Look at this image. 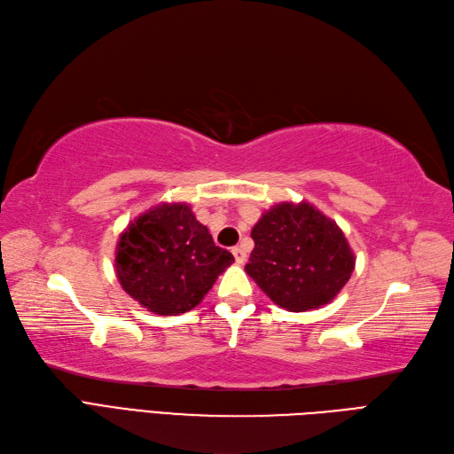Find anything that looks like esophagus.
Listing matches in <instances>:
<instances>
[{
  "label": "esophagus",
  "mask_w": 454,
  "mask_h": 454,
  "mask_svg": "<svg viewBox=\"0 0 454 454\" xmlns=\"http://www.w3.org/2000/svg\"><path fill=\"white\" fill-rule=\"evenodd\" d=\"M232 255H234V259H237L239 264H242L246 261V252H244L242 247H239V246L232 247Z\"/></svg>",
  "instance_id": "34e87169"
}]
</instances>
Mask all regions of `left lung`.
Masks as SVG:
<instances>
[{
  "mask_svg": "<svg viewBox=\"0 0 454 454\" xmlns=\"http://www.w3.org/2000/svg\"><path fill=\"white\" fill-rule=\"evenodd\" d=\"M255 247L246 272L289 311L331 302L348 284L355 255L341 229L309 202H281L252 229Z\"/></svg>",
  "mask_w": 454,
  "mask_h": 454,
  "instance_id": "8db88e82",
  "label": "left lung"
}]
</instances>
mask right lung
Here are the masks:
<instances>
[{
	"mask_svg": "<svg viewBox=\"0 0 454 454\" xmlns=\"http://www.w3.org/2000/svg\"><path fill=\"white\" fill-rule=\"evenodd\" d=\"M234 261L215 246L185 202H163L120 234L116 276L129 296L158 316L193 309Z\"/></svg>",
	"mask_w": 454,
	"mask_h": 454,
	"instance_id": "add662e5",
	"label": "right lung"
}]
</instances>
